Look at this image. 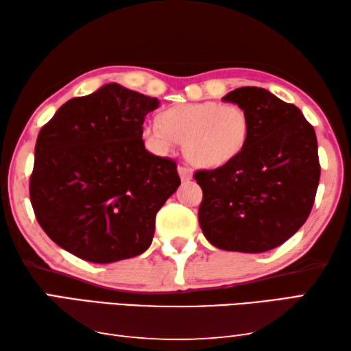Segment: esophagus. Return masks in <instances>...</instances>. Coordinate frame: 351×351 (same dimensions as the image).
<instances>
[{
	"mask_svg": "<svg viewBox=\"0 0 351 351\" xmlns=\"http://www.w3.org/2000/svg\"><path fill=\"white\" fill-rule=\"evenodd\" d=\"M178 173H180L182 181L192 180V170H190L187 165H180V167H178Z\"/></svg>",
	"mask_w": 351,
	"mask_h": 351,
	"instance_id": "34e87169",
	"label": "esophagus"
}]
</instances>
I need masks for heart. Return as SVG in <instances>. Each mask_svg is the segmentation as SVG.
I'll return each mask as SVG.
<instances>
[{
    "instance_id": "1",
    "label": "heart",
    "mask_w": 351,
    "mask_h": 351,
    "mask_svg": "<svg viewBox=\"0 0 351 351\" xmlns=\"http://www.w3.org/2000/svg\"><path fill=\"white\" fill-rule=\"evenodd\" d=\"M250 130V117L241 106L204 101L170 107L159 123H145L143 133L161 152L173 143L184 144L190 162L212 169L237 159L247 147Z\"/></svg>"
}]
</instances>
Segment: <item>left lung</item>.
<instances>
[{"label": "left lung", "mask_w": 351, "mask_h": 351, "mask_svg": "<svg viewBox=\"0 0 351 351\" xmlns=\"http://www.w3.org/2000/svg\"><path fill=\"white\" fill-rule=\"evenodd\" d=\"M224 101L250 117V139L232 162L196 170L197 218L210 244L263 253L291 238L313 207L321 165L313 125L296 106L261 87H239Z\"/></svg>", "instance_id": "8db88e82"}]
</instances>
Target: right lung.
I'll list each match as a JSON object with an SVG mask.
<instances>
[{
  "instance_id": "obj_1",
  "label": "right lung",
  "mask_w": 351,
  "mask_h": 351,
  "mask_svg": "<svg viewBox=\"0 0 351 351\" xmlns=\"http://www.w3.org/2000/svg\"><path fill=\"white\" fill-rule=\"evenodd\" d=\"M156 98L119 84L69 99L38 133L29 193L38 224L69 253L109 264L152 244L158 210L181 184L143 141Z\"/></svg>"
}]
</instances>
